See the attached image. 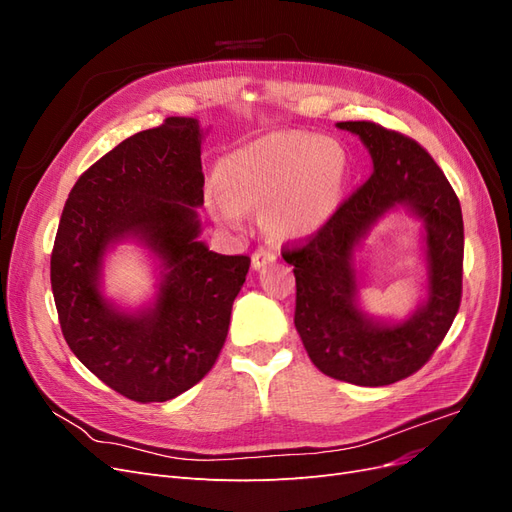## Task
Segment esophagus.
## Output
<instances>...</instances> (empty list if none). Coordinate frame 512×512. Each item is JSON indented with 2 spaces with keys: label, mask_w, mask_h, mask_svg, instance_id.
<instances>
[{
  "label": "esophagus",
  "mask_w": 512,
  "mask_h": 512,
  "mask_svg": "<svg viewBox=\"0 0 512 512\" xmlns=\"http://www.w3.org/2000/svg\"><path fill=\"white\" fill-rule=\"evenodd\" d=\"M277 256L273 254V252H269V250H256L254 254H252V267L256 269V271H260L262 267L265 265H269V262H273Z\"/></svg>",
  "instance_id": "34e87169"
}]
</instances>
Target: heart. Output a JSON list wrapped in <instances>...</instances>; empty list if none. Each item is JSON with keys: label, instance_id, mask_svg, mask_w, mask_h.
Returning <instances> with one entry per match:
<instances>
[{"label": "heart", "instance_id": "heart-1", "mask_svg": "<svg viewBox=\"0 0 512 512\" xmlns=\"http://www.w3.org/2000/svg\"><path fill=\"white\" fill-rule=\"evenodd\" d=\"M222 190L207 194L215 220L241 228L245 209H265L262 226L271 237H314L339 205L344 179L342 149L303 132H271L222 160Z\"/></svg>", "mask_w": 512, "mask_h": 512}]
</instances>
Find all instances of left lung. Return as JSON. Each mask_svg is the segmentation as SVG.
I'll use <instances>...</instances> for the list:
<instances>
[{"label":"left lung","mask_w":512,"mask_h":512,"mask_svg":"<svg viewBox=\"0 0 512 512\" xmlns=\"http://www.w3.org/2000/svg\"><path fill=\"white\" fill-rule=\"evenodd\" d=\"M367 147L374 173L303 247L282 252L297 280L294 327L312 363L335 380L386 386L412 376L436 352L461 301L463 218L440 166L412 138L371 121H339ZM424 224L426 297L404 321L367 315L355 250L386 212Z\"/></svg>","instance_id":"obj_1"}]
</instances>
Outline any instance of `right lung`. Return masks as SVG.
<instances>
[{"mask_svg": "<svg viewBox=\"0 0 512 512\" xmlns=\"http://www.w3.org/2000/svg\"><path fill=\"white\" fill-rule=\"evenodd\" d=\"M209 132V130H207ZM203 128L168 117L108 151L74 183L51 254L61 333L91 374L132 401H168L203 380L224 346L250 258L200 241ZM134 240L157 262V297L128 310L101 290L103 260Z\"/></svg>", "mask_w": 512, "mask_h": 512, "instance_id": "1", "label": "right lung"}]
</instances>
